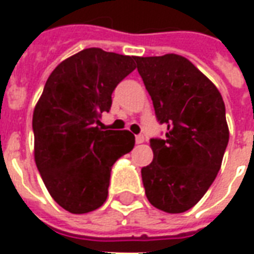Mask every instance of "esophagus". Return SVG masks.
<instances>
[{"label":"esophagus","mask_w":254,"mask_h":254,"mask_svg":"<svg viewBox=\"0 0 254 254\" xmlns=\"http://www.w3.org/2000/svg\"><path fill=\"white\" fill-rule=\"evenodd\" d=\"M141 143H144V136L143 134H137V136H136V144Z\"/></svg>","instance_id":"1"}]
</instances>
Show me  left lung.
Masks as SVG:
<instances>
[{
  "label": "left lung",
  "mask_w": 254,
  "mask_h": 254,
  "mask_svg": "<svg viewBox=\"0 0 254 254\" xmlns=\"http://www.w3.org/2000/svg\"><path fill=\"white\" fill-rule=\"evenodd\" d=\"M166 137L149 140L154 160L141 169L148 201L181 213L200 201L220 170L229 144L226 109L218 88L177 54L136 57Z\"/></svg>",
  "instance_id": "1"
}]
</instances>
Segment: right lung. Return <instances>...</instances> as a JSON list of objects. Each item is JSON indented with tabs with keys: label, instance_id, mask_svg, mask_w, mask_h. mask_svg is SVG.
Wrapping results in <instances>:
<instances>
[{
	"label": "right lung",
	"instance_id": "right-lung-1",
	"mask_svg": "<svg viewBox=\"0 0 254 254\" xmlns=\"http://www.w3.org/2000/svg\"><path fill=\"white\" fill-rule=\"evenodd\" d=\"M134 58L81 50L53 70L35 106L36 167L54 201L70 213L91 212L106 201L111 167L134 145L130 132L99 127L113 91L134 70Z\"/></svg>",
	"mask_w": 254,
	"mask_h": 254
}]
</instances>
